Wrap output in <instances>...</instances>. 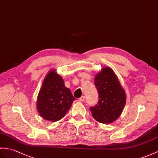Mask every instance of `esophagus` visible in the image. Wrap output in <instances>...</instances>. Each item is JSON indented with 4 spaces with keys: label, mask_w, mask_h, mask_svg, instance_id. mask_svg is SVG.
Returning a JSON list of instances; mask_svg holds the SVG:
<instances>
[{
    "label": "esophagus",
    "mask_w": 158,
    "mask_h": 158,
    "mask_svg": "<svg viewBox=\"0 0 158 158\" xmlns=\"http://www.w3.org/2000/svg\"><path fill=\"white\" fill-rule=\"evenodd\" d=\"M79 102H83L84 100H85V96H81V98H79Z\"/></svg>",
    "instance_id": "obj_1"
}]
</instances>
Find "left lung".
<instances>
[{
  "label": "left lung",
  "mask_w": 158,
  "mask_h": 158,
  "mask_svg": "<svg viewBox=\"0 0 158 158\" xmlns=\"http://www.w3.org/2000/svg\"><path fill=\"white\" fill-rule=\"evenodd\" d=\"M99 94L98 104L90 107L94 118L101 123H110L118 118L126 104V95L116 75L105 67L95 77Z\"/></svg>",
  "instance_id": "obj_1"
}]
</instances>
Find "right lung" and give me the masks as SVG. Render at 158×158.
<instances>
[{
	"instance_id": "1",
	"label": "right lung",
	"mask_w": 158,
	"mask_h": 158,
	"mask_svg": "<svg viewBox=\"0 0 158 158\" xmlns=\"http://www.w3.org/2000/svg\"><path fill=\"white\" fill-rule=\"evenodd\" d=\"M71 90L60 75L51 71L44 80L38 97L37 109L43 118L56 122L63 118L73 101Z\"/></svg>"
}]
</instances>
